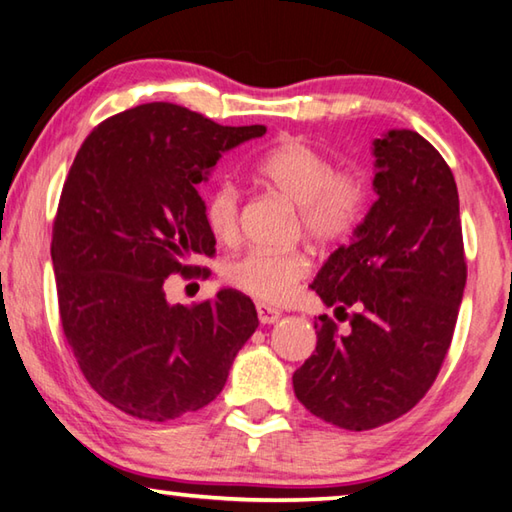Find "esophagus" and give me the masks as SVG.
Wrapping results in <instances>:
<instances>
[{
	"label": "esophagus",
	"instance_id": "34e87169",
	"mask_svg": "<svg viewBox=\"0 0 512 512\" xmlns=\"http://www.w3.org/2000/svg\"><path fill=\"white\" fill-rule=\"evenodd\" d=\"M257 318L262 324H273L282 318V313L273 309V306H266V304H257Z\"/></svg>",
	"mask_w": 512,
	"mask_h": 512
}]
</instances>
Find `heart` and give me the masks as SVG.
<instances>
[{
	"label": "heart",
	"mask_w": 512,
	"mask_h": 512,
	"mask_svg": "<svg viewBox=\"0 0 512 512\" xmlns=\"http://www.w3.org/2000/svg\"><path fill=\"white\" fill-rule=\"evenodd\" d=\"M262 179L297 206V226L320 246H338L362 224L369 208V185L358 170H333L329 156L302 138H286L257 165ZM206 226L221 244L239 239L241 190L237 183H217L203 208ZM311 271L302 248L248 250L228 259L224 280L259 302L280 304Z\"/></svg>",
	"instance_id": "heart-1"
}]
</instances>
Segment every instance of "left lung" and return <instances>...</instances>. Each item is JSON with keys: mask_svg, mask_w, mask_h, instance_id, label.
<instances>
[{"mask_svg": "<svg viewBox=\"0 0 512 512\" xmlns=\"http://www.w3.org/2000/svg\"><path fill=\"white\" fill-rule=\"evenodd\" d=\"M378 199L311 288L336 315L315 322L318 345L293 374L297 401L342 430L403 416L439 376L468 266L450 165L410 129L374 141ZM353 305L357 313L349 316Z\"/></svg>", "mask_w": 512, "mask_h": 512, "instance_id": "obj_1", "label": "left lung"}]
</instances>
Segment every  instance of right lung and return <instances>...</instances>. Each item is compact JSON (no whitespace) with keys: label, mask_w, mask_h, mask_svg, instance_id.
<instances>
[{"label":"right lung","mask_w":512,"mask_h":512,"mask_svg":"<svg viewBox=\"0 0 512 512\" xmlns=\"http://www.w3.org/2000/svg\"><path fill=\"white\" fill-rule=\"evenodd\" d=\"M264 125L224 127L172 102L102 120L73 159L53 221L51 259L64 338L87 383L141 421L215 401L257 329L250 297L221 288L170 304V275L206 277L215 255L197 185Z\"/></svg>","instance_id":"obj_1"}]
</instances>
